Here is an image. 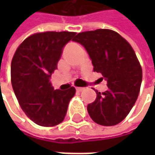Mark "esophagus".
Returning a JSON list of instances; mask_svg holds the SVG:
<instances>
[{
  "label": "esophagus",
  "instance_id": "1",
  "mask_svg": "<svg viewBox=\"0 0 155 155\" xmlns=\"http://www.w3.org/2000/svg\"><path fill=\"white\" fill-rule=\"evenodd\" d=\"M83 90H84L83 87H77V88H76V91H82Z\"/></svg>",
  "mask_w": 155,
  "mask_h": 155
}]
</instances>
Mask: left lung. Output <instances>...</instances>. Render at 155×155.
<instances>
[{
  "label": "left lung",
  "mask_w": 155,
  "mask_h": 155,
  "mask_svg": "<svg viewBox=\"0 0 155 155\" xmlns=\"http://www.w3.org/2000/svg\"><path fill=\"white\" fill-rule=\"evenodd\" d=\"M74 41L84 47L94 72L107 81L108 90L102 93L97 91L95 101L87 106L90 117L101 126L120 123L135 105L142 82V68L135 51L110 29L81 32Z\"/></svg>",
  "instance_id": "8db88e82"
}]
</instances>
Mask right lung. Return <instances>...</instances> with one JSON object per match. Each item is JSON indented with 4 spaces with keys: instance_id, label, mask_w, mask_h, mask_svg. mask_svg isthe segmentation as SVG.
Masks as SVG:
<instances>
[{
    "instance_id": "add662e5",
    "label": "right lung",
    "mask_w": 155,
    "mask_h": 155,
    "mask_svg": "<svg viewBox=\"0 0 155 155\" xmlns=\"http://www.w3.org/2000/svg\"><path fill=\"white\" fill-rule=\"evenodd\" d=\"M75 34L68 31L37 33L26 38L16 50L11 66L12 88L22 110L37 125L60 124L75 94L74 87L54 90L50 81L64 47Z\"/></svg>"
}]
</instances>
